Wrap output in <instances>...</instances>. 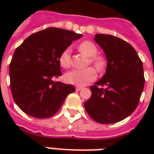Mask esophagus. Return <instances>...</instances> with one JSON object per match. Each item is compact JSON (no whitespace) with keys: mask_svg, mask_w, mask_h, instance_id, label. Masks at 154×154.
<instances>
[{"mask_svg":"<svg viewBox=\"0 0 154 154\" xmlns=\"http://www.w3.org/2000/svg\"><path fill=\"white\" fill-rule=\"evenodd\" d=\"M82 89V87H76V90L77 91H81Z\"/></svg>","mask_w":154,"mask_h":154,"instance_id":"34e87169","label":"esophagus"}]
</instances>
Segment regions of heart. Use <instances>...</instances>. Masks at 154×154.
<instances>
[{"instance_id": "heart-1", "label": "heart", "mask_w": 154, "mask_h": 154, "mask_svg": "<svg viewBox=\"0 0 154 154\" xmlns=\"http://www.w3.org/2000/svg\"><path fill=\"white\" fill-rule=\"evenodd\" d=\"M79 50L90 57L91 63L96 67L97 70L101 72L103 70L106 61L101 55H97L98 49L96 44L91 41H83L79 44ZM58 62L61 67L68 68L71 66V48H65L58 57ZM97 77V71L92 67L84 69H74L65 74V80L67 83L72 84L78 87H83L91 82Z\"/></svg>"}]
</instances>
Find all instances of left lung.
Returning <instances> with one entry per match:
<instances>
[{
	"label": "left lung",
	"mask_w": 154,
	"mask_h": 154,
	"mask_svg": "<svg viewBox=\"0 0 154 154\" xmlns=\"http://www.w3.org/2000/svg\"><path fill=\"white\" fill-rule=\"evenodd\" d=\"M94 39L106 54V72L90 87L91 96L84 107L97 122H119L130 116L139 103L145 82L143 63L135 49L121 38L97 34Z\"/></svg>",
	"instance_id": "obj_1"
}]
</instances>
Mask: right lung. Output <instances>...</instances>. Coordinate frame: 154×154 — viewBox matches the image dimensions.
<instances>
[{
    "mask_svg": "<svg viewBox=\"0 0 154 154\" xmlns=\"http://www.w3.org/2000/svg\"><path fill=\"white\" fill-rule=\"evenodd\" d=\"M82 35L48 28L29 36L15 50L10 63V82L16 105L29 116L44 119L57 113L75 91L73 85L54 82L62 75L58 57Z\"/></svg>",
    "mask_w": 154,
    "mask_h": 154,
    "instance_id": "1",
    "label": "right lung"
}]
</instances>
